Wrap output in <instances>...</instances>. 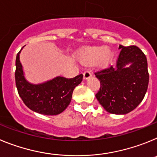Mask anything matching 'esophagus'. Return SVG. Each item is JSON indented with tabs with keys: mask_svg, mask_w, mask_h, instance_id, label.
I'll return each mask as SVG.
<instances>
[{
	"mask_svg": "<svg viewBox=\"0 0 157 157\" xmlns=\"http://www.w3.org/2000/svg\"><path fill=\"white\" fill-rule=\"evenodd\" d=\"M91 76H92V73H91L90 71L86 70L84 71V73H83V77H84V79H87V78H90Z\"/></svg>",
	"mask_w": 157,
	"mask_h": 157,
	"instance_id": "1",
	"label": "esophagus"
}]
</instances>
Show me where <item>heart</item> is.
I'll use <instances>...</instances> for the list:
<instances>
[{
    "label": "heart",
    "instance_id": "1",
    "mask_svg": "<svg viewBox=\"0 0 157 157\" xmlns=\"http://www.w3.org/2000/svg\"><path fill=\"white\" fill-rule=\"evenodd\" d=\"M112 58V51L103 47L86 48L79 54V59L85 64H92L97 62L98 65L105 66L110 62Z\"/></svg>",
    "mask_w": 157,
    "mask_h": 157
}]
</instances>
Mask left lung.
Wrapping results in <instances>:
<instances>
[{
  "label": "left lung",
  "instance_id": "1",
  "mask_svg": "<svg viewBox=\"0 0 157 157\" xmlns=\"http://www.w3.org/2000/svg\"><path fill=\"white\" fill-rule=\"evenodd\" d=\"M116 66L96 71L101 86L96 98L107 112L124 115L143 100L149 85L148 63L144 52L135 45L123 46ZM130 63L132 65L126 68Z\"/></svg>",
  "mask_w": 157,
  "mask_h": 157
}]
</instances>
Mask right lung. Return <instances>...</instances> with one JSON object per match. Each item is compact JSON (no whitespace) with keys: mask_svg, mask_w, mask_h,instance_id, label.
I'll return each mask as SVG.
<instances>
[{"mask_svg":"<svg viewBox=\"0 0 157 157\" xmlns=\"http://www.w3.org/2000/svg\"><path fill=\"white\" fill-rule=\"evenodd\" d=\"M19 53L16 59V85L19 97L30 110L47 116L61 113L71 101L72 93L75 86L82 81L83 75L72 78L56 77L42 84L34 85L25 79Z\"/></svg>","mask_w":157,"mask_h":157,"instance_id":"right-lung-1","label":"right lung"}]
</instances>
